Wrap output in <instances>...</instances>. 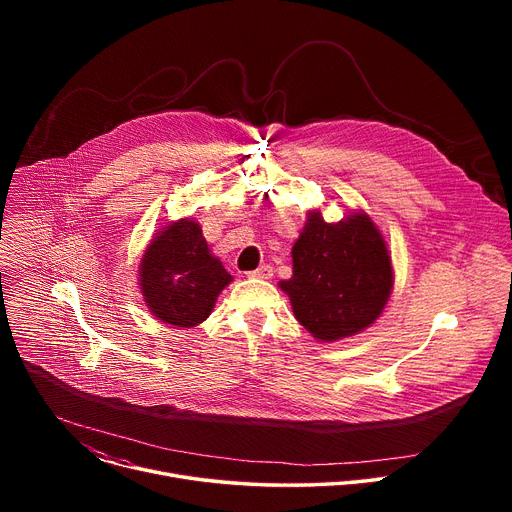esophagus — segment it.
<instances>
[{
    "label": "esophagus",
    "instance_id": "1",
    "mask_svg": "<svg viewBox=\"0 0 512 512\" xmlns=\"http://www.w3.org/2000/svg\"><path fill=\"white\" fill-rule=\"evenodd\" d=\"M271 275H273V267L271 265H261L255 271H249V277H255V279H269Z\"/></svg>",
    "mask_w": 512,
    "mask_h": 512
}]
</instances>
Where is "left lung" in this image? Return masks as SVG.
I'll list each match as a JSON object with an SVG mask.
<instances>
[{
    "instance_id": "8db88e82",
    "label": "left lung",
    "mask_w": 512,
    "mask_h": 512,
    "mask_svg": "<svg viewBox=\"0 0 512 512\" xmlns=\"http://www.w3.org/2000/svg\"><path fill=\"white\" fill-rule=\"evenodd\" d=\"M294 275L279 281L298 322L320 340H338L369 328L393 287L391 255L367 214L326 223L316 210L291 249Z\"/></svg>"
}]
</instances>
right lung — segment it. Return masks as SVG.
<instances>
[{
	"label": "right lung",
	"instance_id": "obj_1",
	"mask_svg": "<svg viewBox=\"0 0 512 512\" xmlns=\"http://www.w3.org/2000/svg\"><path fill=\"white\" fill-rule=\"evenodd\" d=\"M233 275L210 255L198 223L166 227L141 259L139 285L156 318L178 328H192L208 318L216 296Z\"/></svg>",
	"mask_w": 512,
	"mask_h": 512
}]
</instances>
